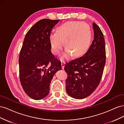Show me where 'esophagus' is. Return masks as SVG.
<instances>
[{
	"label": "esophagus",
	"instance_id": "obj_1",
	"mask_svg": "<svg viewBox=\"0 0 124 124\" xmlns=\"http://www.w3.org/2000/svg\"><path fill=\"white\" fill-rule=\"evenodd\" d=\"M65 65V62L64 61H61V65H62V69H64Z\"/></svg>",
	"mask_w": 124,
	"mask_h": 124
}]
</instances>
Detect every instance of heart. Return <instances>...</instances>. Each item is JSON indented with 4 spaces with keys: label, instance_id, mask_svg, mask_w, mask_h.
<instances>
[{
    "label": "heart",
    "instance_id": "obj_1",
    "mask_svg": "<svg viewBox=\"0 0 124 124\" xmlns=\"http://www.w3.org/2000/svg\"><path fill=\"white\" fill-rule=\"evenodd\" d=\"M92 32L89 26L83 22H68L59 26L56 33H51L49 41L52 52L58 55L62 49L64 41L67 48L62 57L71 54L79 56L85 53L91 46Z\"/></svg>",
    "mask_w": 124,
    "mask_h": 124
}]
</instances>
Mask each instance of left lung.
<instances>
[{
  "mask_svg": "<svg viewBox=\"0 0 124 124\" xmlns=\"http://www.w3.org/2000/svg\"><path fill=\"white\" fill-rule=\"evenodd\" d=\"M94 39L83 56L67 62L65 70L68 74L66 89L73 98L82 99L95 91L100 83L106 63V49L103 33L99 26L93 24Z\"/></svg>",
  "mask_w": 124,
  "mask_h": 124,
  "instance_id": "1",
  "label": "left lung"
}]
</instances>
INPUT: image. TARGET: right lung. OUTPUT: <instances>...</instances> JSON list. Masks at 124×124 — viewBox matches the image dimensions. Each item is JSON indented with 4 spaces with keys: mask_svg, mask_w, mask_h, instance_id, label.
<instances>
[{
    "mask_svg": "<svg viewBox=\"0 0 124 124\" xmlns=\"http://www.w3.org/2000/svg\"><path fill=\"white\" fill-rule=\"evenodd\" d=\"M58 22L41 20L24 38L19 57L20 79L25 92L33 99L40 100L48 95L53 76L62 70L61 62L51 53L49 41L51 30Z\"/></svg>",
    "mask_w": 124,
    "mask_h": 124,
    "instance_id": "right-lung-1",
    "label": "right lung"
}]
</instances>
